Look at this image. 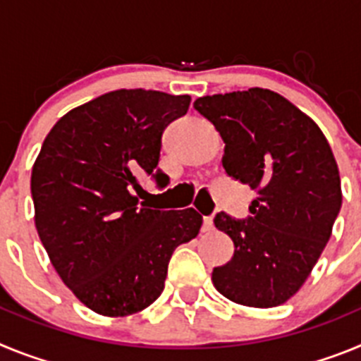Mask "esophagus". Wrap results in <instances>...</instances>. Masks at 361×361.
<instances>
[{
    "label": "esophagus",
    "instance_id": "esophagus-1",
    "mask_svg": "<svg viewBox=\"0 0 361 361\" xmlns=\"http://www.w3.org/2000/svg\"><path fill=\"white\" fill-rule=\"evenodd\" d=\"M204 231H212L213 229V216H204Z\"/></svg>",
    "mask_w": 361,
    "mask_h": 361
}]
</instances>
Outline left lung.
<instances>
[{
    "instance_id": "left-lung-1",
    "label": "left lung",
    "mask_w": 361,
    "mask_h": 361,
    "mask_svg": "<svg viewBox=\"0 0 361 361\" xmlns=\"http://www.w3.org/2000/svg\"><path fill=\"white\" fill-rule=\"evenodd\" d=\"M193 106L224 141L226 173L258 195L245 220L216 213L235 253L213 269V286L235 304L276 307L311 275L342 208L333 149L311 117L266 88L206 95Z\"/></svg>"
}]
</instances>
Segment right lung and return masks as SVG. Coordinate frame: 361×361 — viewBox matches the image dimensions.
<instances>
[{"mask_svg": "<svg viewBox=\"0 0 361 361\" xmlns=\"http://www.w3.org/2000/svg\"><path fill=\"white\" fill-rule=\"evenodd\" d=\"M190 95L116 90L54 124L32 168L34 220L66 288L103 317H128L164 289L175 247L195 238L202 215L139 202L145 173L159 180L161 137Z\"/></svg>", "mask_w": 361, "mask_h": 361, "instance_id": "obj_1", "label": "right lung"}]
</instances>
